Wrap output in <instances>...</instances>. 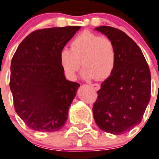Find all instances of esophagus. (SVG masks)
I'll list each match as a JSON object with an SVG mask.
<instances>
[{
    "label": "esophagus",
    "mask_w": 159,
    "mask_h": 159,
    "mask_svg": "<svg viewBox=\"0 0 159 159\" xmlns=\"http://www.w3.org/2000/svg\"><path fill=\"white\" fill-rule=\"evenodd\" d=\"M90 86H91V87L96 90H98L100 89V87H101V86H100L98 84H92Z\"/></svg>",
    "instance_id": "34e87169"
}]
</instances>
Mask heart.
Returning a JSON list of instances; mask_svg holds the SVG:
<instances>
[{
	"mask_svg": "<svg viewBox=\"0 0 159 159\" xmlns=\"http://www.w3.org/2000/svg\"><path fill=\"white\" fill-rule=\"evenodd\" d=\"M70 48H64L60 53L61 66L70 78L75 77L81 61L85 79L104 80L112 73L117 55L114 43L108 37L84 31L72 40Z\"/></svg>",
	"mask_w": 159,
	"mask_h": 159,
	"instance_id": "heart-1",
	"label": "heart"
}]
</instances>
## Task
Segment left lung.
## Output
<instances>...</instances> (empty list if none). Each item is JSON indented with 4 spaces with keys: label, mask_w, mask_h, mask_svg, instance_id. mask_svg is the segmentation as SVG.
<instances>
[{
    "label": "left lung",
    "mask_w": 159,
    "mask_h": 159,
    "mask_svg": "<svg viewBox=\"0 0 159 159\" xmlns=\"http://www.w3.org/2000/svg\"><path fill=\"white\" fill-rule=\"evenodd\" d=\"M96 30L112 40L117 58L97 92L93 118L101 130L119 135L141 122L151 99V72L140 48L124 32L107 25Z\"/></svg>",
    "instance_id": "8db88e82"
}]
</instances>
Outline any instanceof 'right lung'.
I'll use <instances>...</instances> for the list:
<instances>
[{"label": "right lung", "mask_w": 159, "mask_h": 159, "mask_svg": "<svg viewBox=\"0 0 159 159\" xmlns=\"http://www.w3.org/2000/svg\"><path fill=\"white\" fill-rule=\"evenodd\" d=\"M80 26L32 32L11 63L10 89L18 116L35 131L54 132L64 126L80 84L67 80L60 53Z\"/></svg>", "instance_id": "1"}]
</instances>
